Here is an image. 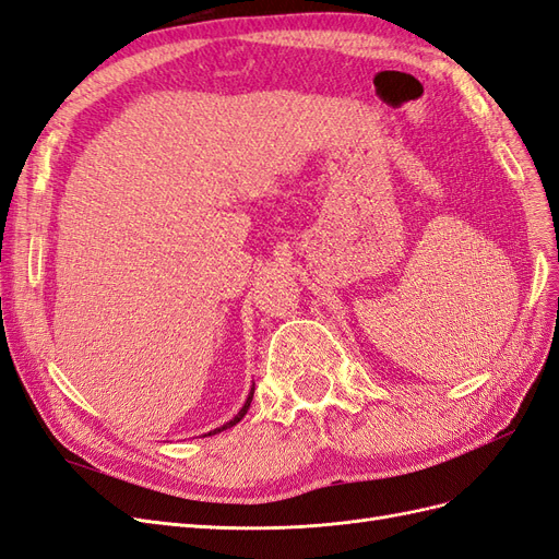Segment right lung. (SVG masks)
<instances>
[{
	"mask_svg": "<svg viewBox=\"0 0 559 559\" xmlns=\"http://www.w3.org/2000/svg\"><path fill=\"white\" fill-rule=\"evenodd\" d=\"M251 399H253V386H251V392H249V396H247V401H245V405H242V408H240V413L238 415H235L230 421H226V425L224 427H216L214 431H210L207 436H212V433H218V431H224V429H230V427H235V425H238V421L247 415V411H249V405H251Z\"/></svg>",
	"mask_w": 559,
	"mask_h": 559,
	"instance_id": "right-lung-1",
	"label": "right lung"
}]
</instances>
